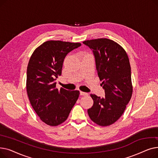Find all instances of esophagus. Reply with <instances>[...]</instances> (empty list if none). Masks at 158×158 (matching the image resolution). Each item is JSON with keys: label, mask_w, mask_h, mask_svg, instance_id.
Segmentation results:
<instances>
[{"label": "esophagus", "mask_w": 158, "mask_h": 158, "mask_svg": "<svg viewBox=\"0 0 158 158\" xmlns=\"http://www.w3.org/2000/svg\"><path fill=\"white\" fill-rule=\"evenodd\" d=\"M80 95H88V94L87 93H86V92H81H81H80Z\"/></svg>", "instance_id": "esophagus-1"}]
</instances>
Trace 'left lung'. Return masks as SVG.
I'll return each mask as SVG.
<instances>
[{"instance_id": "obj_1", "label": "left lung", "mask_w": 158, "mask_h": 158, "mask_svg": "<svg viewBox=\"0 0 158 158\" xmlns=\"http://www.w3.org/2000/svg\"><path fill=\"white\" fill-rule=\"evenodd\" d=\"M92 50L96 69L105 97L91 94L94 105L88 110L90 119L97 125L108 126L117 121L126 108L132 94L131 72L125 50L115 41L98 38L83 41Z\"/></svg>"}]
</instances>
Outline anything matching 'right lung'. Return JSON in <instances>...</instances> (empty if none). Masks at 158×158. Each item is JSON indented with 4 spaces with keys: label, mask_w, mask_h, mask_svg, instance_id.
Returning a JSON list of instances; mask_svg holds the SVG:
<instances>
[{
    "label": "right lung",
    "mask_w": 158,
    "mask_h": 158,
    "mask_svg": "<svg viewBox=\"0 0 158 158\" xmlns=\"http://www.w3.org/2000/svg\"><path fill=\"white\" fill-rule=\"evenodd\" d=\"M80 43L47 41L36 48L27 69L26 89L31 104L40 118L51 126L67 119L79 96V91L56 88V80L61 76L63 63L68 53Z\"/></svg>",
    "instance_id": "obj_1"
}]
</instances>
